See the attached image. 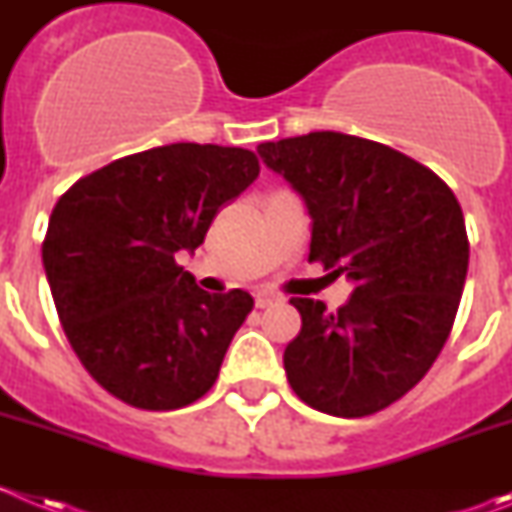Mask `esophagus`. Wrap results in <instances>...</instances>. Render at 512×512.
<instances>
[{
    "label": "esophagus",
    "mask_w": 512,
    "mask_h": 512,
    "mask_svg": "<svg viewBox=\"0 0 512 512\" xmlns=\"http://www.w3.org/2000/svg\"><path fill=\"white\" fill-rule=\"evenodd\" d=\"M277 302H279V297L271 295V292H259V295H256V307H259V310H264V307H271V305H277Z\"/></svg>",
    "instance_id": "34e87169"
}]
</instances>
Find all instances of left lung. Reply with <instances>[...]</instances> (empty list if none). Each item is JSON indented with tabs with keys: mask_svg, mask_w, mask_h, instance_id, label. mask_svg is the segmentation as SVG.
Masks as SVG:
<instances>
[{
	"mask_svg": "<svg viewBox=\"0 0 512 512\" xmlns=\"http://www.w3.org/2000/svg\"><path fill=\"white\" fill-rule=\"evenodd\" d=\"M259 153L305 200L310 261L354 282L336 312L289 300L302 315L284 351L289 387L336 418L379 413L425 377L454 328L469 266L459 200L428 166L356 135L320 130Z\"/></svg>",
	"mask_w": 512,
	"mask_h": 512,
	"instance_id": "8db88e82",
	"label": "left lung"
}]
</instances>
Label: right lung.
<instances>
[{"label":"right lung","instance_id":"obj_1","mask_svg":"<svg viewBox=\"0 0 512 512\" xmlns=\"http://www.w3.org/2000/svg\"><path fill=\"white\" fill-rule=\"evenodd\" d=\"M256 153L171 143L81 176L43 238L58 320L99 387L140 410H179L210 392L253 297L210 295L176 264L217 210L259 176Z\"/></svg>","mask_w":512,"mask_h":512}]
</instances>
